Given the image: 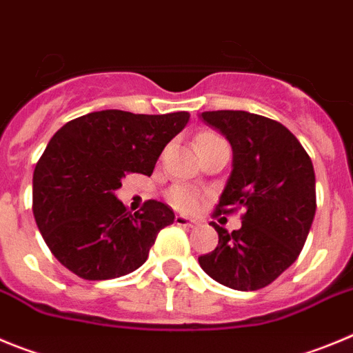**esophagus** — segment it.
<instances>
[{
	"label": "esophagus",
	"mask_w": 353,
	"mask_h": 353,
	"mask_svg": "<svg viewBox=\"0 0 353 353\" xmlns=\"http://www.w3.org/2000/svg\"><path fill=\"white\" fill-rule=\"evenodd\" d=\"M174 221H176V225H179V227H193V225H196V220H192V218L183 214H177Z\"/></svg>",
	"instance_id": "obj_1"
}]
</instances>
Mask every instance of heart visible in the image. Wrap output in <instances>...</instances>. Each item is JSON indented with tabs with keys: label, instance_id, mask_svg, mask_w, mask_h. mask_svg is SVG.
Returning a JSON list of instances; mask_svg holds the SVG:
<instances>
[{
	"label": "heart",
	"instance_id": "b5f03b06",
	"mask_svg": "<svg viewBox=\"0 0 353 353\" xmlns=\"http://www.w3.org/2000/svg\"><path fill=\"white\" fill-rule=\"evenodd\" d=\"M216 137H218V135H214V133H200L199 137H196V144L204 141H211V139ZM167 200H169L174 208L179 209V211H195V209L199 208L200 196L199 193H195L193 190L177 184V186H172V188L167 192Z\"/></svg>",
	"mask_w": 353,
	"mask_h": 353
}]
</instances>
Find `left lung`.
<instances>
[{"label":"left lung","instance_id":"left-lung-1","mask_svg":"<svg viewBox=\"0 0 353 353\" xmlns=\"http://www.w3.org/2000/svg\"><path fill=\"white\" fill-rule=\"evenodd\" d=\"M202 119L223 133L234 165L212 216L243 208V225L228 234L212 221L218 246L200 268L234 290L268 287L297 260L316 211L310 154L281 123L244 110H211Z\"/></svg>","mask_w":353,"mask_h":353}]
</instances>
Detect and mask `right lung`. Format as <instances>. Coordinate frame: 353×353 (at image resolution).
Wrapping results in <instances>:
<instances>
[{"label":"right lung","instance_id":"right-lung-1","mask_svg":"<svg viewBox=\"0 0 353 353\" xmlns=\"http://www.w3.org/2000/svg\"><path fill=\"white\" fill-rule=\"evenodd\" d=\"M188 112L151 116L100 110L54 133L33 174V214L52 255L82 279L125 276L148 260L174 211L148 200L126 211L114 192L130 172L151 176Z\"/></svg>","mask_w":353,"mask_h":353}]
</instances>
